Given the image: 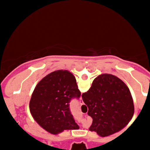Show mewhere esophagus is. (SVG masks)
<instances>
[{"label": "esophagus", "mask_w": 150, "mask_h": 150, "mask_svg": "<svg viewBox=\"0 0 150 150\" xmlns=\"http://www.w3.org/2000/svg\"><path fill=\"white\" fill-rule=\"evenodd\" d=\"M80 105H83V104H84V102H83V101H82V97H80Z\"/></svg>", "instance_id": "1"}]
</instances>
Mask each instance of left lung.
<instances>
[{"mask_svg":"<svg viewBox=\"0 0 150 150\" xmlns=\"http://www.w3.org/2000/svg\"><path fill=\"white\" fill-rule=\"evenodd\" d=\"M80 96L73 74L68 70H56L36 86L30 99V112L39 125L51 134L77 130L79 125L70 112L69 103Z\"/></svg>","mask_w":150,"mask_h":150,"instance_id":"1","label":"left lung"}]
</instances>
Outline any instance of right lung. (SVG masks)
<instances>
[{
	"label": "right lung",
	"mask_w": 150,
	"mask_h": 150,
	"mask_svg": "<svg viewBox=\"0 0 150 150\" xmlns=\"http://www.w3.org/2000/svg\"><path fill=\"white\" fill-rule=\"evenodd\" d=\"M82 97L88 106L87 113L93 119L89 130L101 137L120 131L133 116V101L128 87L111 74L96 77Z\"/></svg>",
	"instance_id": "obj_1"
}]
</instances>
